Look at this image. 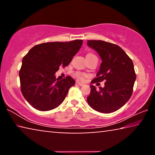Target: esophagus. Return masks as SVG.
<instances>
[{
  "instance_id": "1",
  "label": "esophagus",
  "mask_w": 155,
  "mask_h": 155,
  "mask_svg": "<svg viewBox=\"0 0 155 155\" xmlns=\"http://www.w3.org/2000/svg\"><path fill=\"white\" fill-rule=\"evenodd\" d=\"M77 84H78V85H80V86H83L84 85H85V84H84V83H81V82H77Z\"/></svg>"
}]
</instances>
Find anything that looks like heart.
<instances>
[{
  "label": "heart",
  "instance_id": "b5f03b06",
  "mask_svg": "<svg viewBox=\"0 0 155 155\" xmlns=\"http://www.w3.org/2000/svg\"><path fill=\"white\" fill-rule=\"evenodd\" d=\"M76 77L79 78V79L83 80V78H85V74H81V73H80V72H77L76 73Z\"/></svg>",
  "mask_w": 155,
  "mask_h": 155
}]
</instances>
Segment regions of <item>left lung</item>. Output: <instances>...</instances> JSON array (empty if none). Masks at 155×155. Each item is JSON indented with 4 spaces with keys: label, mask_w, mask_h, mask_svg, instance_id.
<instances>
[{
    "label": "left lung",
    "mask_w": 155,
    "mask_h": 155,
    "mask_svg": "<svg viewBox=\"0 0 155 155\" xmlns=\"http://www.w3.org/2000/svg\"><path fill=\"white\" fill-rule=\"evenodd\" d=\"M87 46L98 52L102 59L97 77L91 83L106 81L97 90L90 85L87 103L96 111L109 114L121 108L133 94L136 79L134 65L127 53L116 44L102 40H88Z\"/></svg>",
    "instance_id": "1"
}]
</instances>
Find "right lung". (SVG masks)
Wrapping results in <instances>:
<instances>
[{"label": "right lung", "mask_w": 155, "mask_h": 155, "mask_svg": "<svg viewBox=\"0 0 155 155\" xmlns=\"http://www.w3.org/2000/svg\"><path fill=\"white\" fill-rule=\"evenodd\" d=\"M82 44L81 40L42 43L33 46L23 57L19 72L20 89L33 107L49 111L64 101L75 81L69 76L59 80L54 74L71 62Z\"/></svg>", "instance_id": "1"}]
</instances>
